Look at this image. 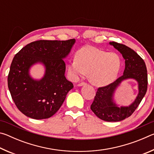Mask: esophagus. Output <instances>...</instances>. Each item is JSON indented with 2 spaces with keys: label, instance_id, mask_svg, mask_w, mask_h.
<instances>
[{
  "label": "esophagus",
  "instance_id": "obj_1",
  "mask_svg": "<svg viewBox=\"0 0 154 154\" xmlns=\"http://www.w3.org/2000/svg\"><path fill=\"white\" fill-rule=\"evenodd\" d=\"M86 85V83L85 82H81L79 83H78L77 84V86H82V85Z\"/></svg>",
  "mask_w": 154,
  "mask_h": 154
}]
</instances>
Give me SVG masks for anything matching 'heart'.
<instances>
[{
	"instance_id": "b5f03b06",
	"label": "heart",
	"mask_w": 154,
	"mask_h": 154,
	"mask_svg": "<svg viewBox=\"0 0 154 154\" xmlns=\"http://www.w3.org/2000/svg\"><path fill=\"white\" fill-rule=\"evenodd\" d=\"M121 66L120 57L116 53L85 46L78 50L76 58L70 62L69 71L74 79L89 72L88 78L93 84L103 86L116 79Z\"/></svg>"
}]
</instances>
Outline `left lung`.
<instances>
[{
	"label": "left lung",
	"mask_w": 154,
	"mask_h": 154,
	"mask_svg": "<svg viewBox=\"0 0 154 154\" xmlns=\"http://www.w3.org/2000/svg\"><path fill=\"white\" fill-rule=\"evenodd\" d=\"M109 44L120 52L125 60L124 74L106 86L98 88L90 109L102 120L119 122L131 116L141 102L147 89V71L144 60L133 49L113 41ZM130 79L137 82L139 93L129 106L119 107L114 101V92L123 80Z\"/></svg>",
	"instance_id": "8db88e82"
}]
</instances>
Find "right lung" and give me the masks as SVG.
<instances>
[{"label":"right lung","mask_w":154,"mask_h":154,"mask_svg":"<svg viewBox=\"0 0 154 154\" xmlns=\"http://www.w3.org/2000/svg\"><path fill=\"white\" fill-rule=\"evenodd\" d=\"M75 39L40 40L24 47L15 54L8 75V88L13 100L23 114L35 119H47L60 108L73 84L65 77L64 60ZM45 66L44 76L34 80L29 69L34 64Z\"/></svg>","instance_id":"right-lung-1"}]
</instances>
